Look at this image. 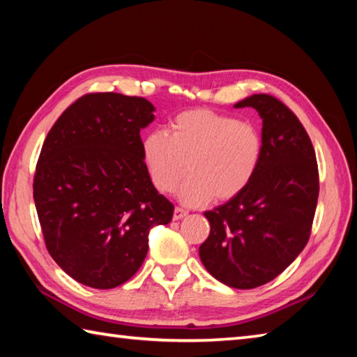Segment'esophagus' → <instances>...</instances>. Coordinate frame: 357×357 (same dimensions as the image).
Masks as SVG:
<instances>
[{
  "instance_id": "1",
  "label": "esophagus",
  "mask_w": 357,
  "mask_h": 357,
  "mask_svg": "<svg viewBox=\"0 0 357 357\" xmlns=\"http://www.w3.org/2000/svg\"><path fill=\"white\" fill-rule=\"evenodd\" d=\"M186 215H188V211L183 210V208H180V207H175L172 218H174V221H178V220H182V218H185Z\"/></svg>"
}]
</instances>
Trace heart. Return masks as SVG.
<instances>
[{
	"label": "heart",
	"mask_w": 357,
	"mask_h": 357,
	"mask_svg": "<svg viewBox=\"0 0 357 357\" xmlns=\"http://www.w3.org/2000/svg\"><path fill=\"white\" fill-rule=\"evenodd\" d=\"M150 180L161 192L178 191L186 205H204L211 199L229 201L246 188L257 172L261 137L252 123L211 109H188L169 122V133L149 131L141 142Z\"/></svg>",
	"instance_id": "b5f03b06"
}]
</instances>
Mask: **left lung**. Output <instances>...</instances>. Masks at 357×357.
<instances>
[{
	"label": "left lung",
	"instance_id": "left-lung-1",
	"mask_svg": "<svg viewBox=\"0 0 357 357\" xmlns=\"http://www.w3.org/2000/svg\"><path fill=\"white\" fill-rule=\"evenodd\" d=\"M234 106L259 112L261 158L238 196L204 213L210 235L199 257L220 282L249 290L278 278L307 245L320 186L310 137L280 100L254 93Z\"/></svg>",
	"mask_w": 357,
	"mask_h": 357
}]
</instances>
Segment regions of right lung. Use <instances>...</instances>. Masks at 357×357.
<instances>
[{
	"label": "right lung",
	"mask_w": 357,
	"mask_h": 357,
	"mask_svg": "<svg viewBox=\"0 0 357 357\" xmlns=\"http://www.w3.org/2000/svg\"><path fill=\"white\" fill-rule=\"evenodd\" d=\"M153 105L116 92L87 93L48 131L34 175V202L50 255L92 289H114L139 270L149 232L174 205L155 190L139 131Z\"/></svg>",
	"instance_id": "1"
}]
</instances>
